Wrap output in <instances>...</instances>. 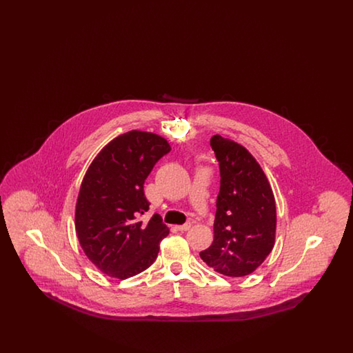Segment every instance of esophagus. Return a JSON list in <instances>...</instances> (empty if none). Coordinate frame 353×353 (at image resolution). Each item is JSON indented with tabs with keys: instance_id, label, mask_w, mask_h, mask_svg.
I'll return each mask as SVG.
<instances>
[{
	"instance_id": "obj_1",
	"label": "esophagus",
	"mask_w": 353,
	"mask_h": 353,
	"mask_svg": "<svg viewBox=\"0 0 353 353\" xmlns=\"http://www.w3.org/2000/svg\"><path fill=\"white\" fill-rule=\"evenodd\" d=\"M176 228H177V230H179V232H186V230H189V229L192 228V223H190V222H188V223L180 225V226H176Z\"/></svg>"
}]
</instances>
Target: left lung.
Instances as JSON below:
<instances>
[{
    "label": "left lung",
    "mask_w": 353,
    "mask_h": 353,
    "mask_svg": "<svg viewBox=\"0 0 353 353\" xmlns=\"http://www.w3.org/2000/svg\"><path fill=\"white\" fill-rule=\"evenodd\" d=\"M212 150L219 163L213 243L202 261L226 276H245L268 258L276 230V208L265 172L252 153L230 139L214 134Z\"/></svg>",
    "instance_id": "left-lung-1"
}]
</instances>
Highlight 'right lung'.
<instances>
[{
	"mask_svg": "<svg viewBox=\"0 0 353 353\" xmlns=\"http://www.w3.org/2000/svg\"><path fill=\"white\" fill-rule=\"evenodd\" d=\"M169 151L164 137L130 131L111 140L87 169L75 230L84 254L101 272L127 279L156 261L169 229L159 214L147 223L141 221L151 205L144 181Z\"/></svg>",
	"mask_w": 353,
	"mask_h": 353,
	"instance_id": "1",
	"label": "right lung"
}]
</instances>
